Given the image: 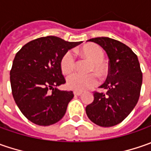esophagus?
Returning <instances> with one entry per match:
<instances>
[{"instance_id":"esophagus-1","label":"esophagus","mask_w":151,"mask_h":151,"mask_svg":"<svg viewBox=\"0 0 151 151\" xmlns=\"http://www.w3.org/2000/svg\"><path fill=\"white\" fill-rule=\"evenodd\" d=\"M81 94H82L81 91H74V95H75V96H81Z\"/></svg>"}]
</instances>
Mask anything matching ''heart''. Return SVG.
I'll return each instance as SVG.
<instances>
[{
    "mask_svg": "<svg viewBox=\"0 0 151 151\" xmlns=\"http://www.w3.org/2000/svg\"><path fill=\"white\" fill-rule=\"evenodd\" d=\"M80 53L91 60L88 71L97 73L101 77L106 76L107 65L104 63V52L99 45L87 44L80 50ZM76 69V59L70 51L66 52L60 60V70L64 75H70ZM98 84V76L95 73L88 75L73 74L67 79V86L75 91H86L91 89Z\"/></svg>",
    "mask_w": 151,
    "mask_h": 151,
    "instance_id": "1",
    "label": "heart"
}]
</instances>
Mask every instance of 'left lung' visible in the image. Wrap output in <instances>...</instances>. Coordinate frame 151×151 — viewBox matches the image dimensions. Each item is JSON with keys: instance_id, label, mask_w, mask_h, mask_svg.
<instances>
[{"instance_id": "8db88e82", "label": "left lung", "mask_w": 151, "mask_h": 151, "mask_svg": "<svg viewBox=\"0 0 151 151\" xmlns=\"http://www.w3.org/2000/svg\"><path fill=\"white\" fill-rule=\"evenodd\" d=\"M88 41L100 45L109 58L108 75L101 88L94 91V101L86 107L91 122L101 127H112L124 121L136 106L140 95L142 72L137 55L124 44L107 37Z\"/></svg>"}]
</instances>
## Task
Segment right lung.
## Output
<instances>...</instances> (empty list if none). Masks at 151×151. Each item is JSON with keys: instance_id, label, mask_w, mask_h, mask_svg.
I'll use <instances>...</instances> for the list:
<instances>
[{"instance_id": "add662e5", "label": "right lung", "mask_w": 151, "mask_h": 151, "mask_svg": "<svg viewBox=\"0 0 151 151\" xmlns=\"http://www.w3.org/2000/svg\"><path fill=\"white\" fill-rule=\"evenodd\" d=\"M81 43L47 36L30 41L17 53L10 71L12 92L22 113L33 124L49 126L64 117L74 94L56 88L65 83L60 60Z\"/></svg>"}]
</instances>
